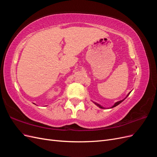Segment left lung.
I'll return each mask as SVG.
<instances>
[{
    "label": "left lung",
    "instance_id": "8db88e82",
    "mask_svg": "<svg viewBox=\"0 0 157 157\" xmlns=\"http://www.w3.org/2000/svg\"><path fill=\"white\" fill-rule=\"evenodd\" d=\"M130 94V92L129 94H128L127 95V97H128V96H129V94ZM124 99H123V100H121V101H118V102L115 103V105H113V107H112L111 108H113V107H115L117 106L118 105H119V104H120V103H121V102H122V101H124ZM95 104H96V105H98V106L99 107H100V108H101V109H103V107H101V105H99V104H98V103H95Z\"/></svg>",
    "mask_w": 157,
    "mask_h": 157
}]
</instances>
